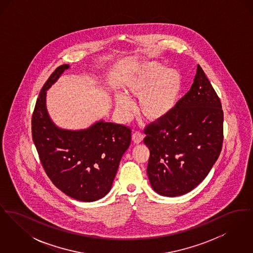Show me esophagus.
I'll return each mask as SVG.
<instances>
[{
    "instance_id": "1",
    "label": "esophagus",
    "mask_w": 253,
    "mask_h": 253,
    "mask_svg": "<svg viewBox=\"0 0 253 253\" xmlns=\"http://www.w3.org/2000/svg\"><path fill=\"white\" fill-rule=\"evenodd\" d=\"M143 138H144V135L139 132H135L134 133H132V140L133 143L135 144H139L143 141Z\"/></svg>"
}]
</instances>
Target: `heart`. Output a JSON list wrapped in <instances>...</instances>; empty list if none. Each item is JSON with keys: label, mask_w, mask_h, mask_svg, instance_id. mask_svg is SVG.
Here are the masks:
<instances>
[{"label": "heart", "mask_w": 253, "mask_h": 253, "mask_svg": "<svg viewBox=\"0 0 253 253\" xmlns=\"http://www.w3.org/2000/svg\"><path fill=\"white\" fill-rule=\"evenodd\" d=\"M124 95L115 97L116 108L129 119L133 113L131 97L139 98L140 114L151 122L167 118L176 108L183 90V78L174 68H166L159 61L135 65L122 82Z\"/></svg>", "instance_id": "b5f03b06"}]
</instances>
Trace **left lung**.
<instances>
[{
  "label": "left lung",
  "instance_id": "left-lung-1",
  "mask_svg": "<svg viewBox=\"0 0 253 253\" xmlns=\"http://www.w3.org/2000/svg\"><path fill=\"white\" fill-rule=\"evenodd\" d=\"M223 121L221 101L198 65L190 91L176 108L145 128L147 174L155 192L179 196L204 180L221 153Z\"/></svg>",
  "mask_w": 253,
  "mask_h": 253
}]
</instances>
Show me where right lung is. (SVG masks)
Returning a JSON list of instances; mask_svg holds the SVG:
<instances>
[{
    "instance_id": "right-lung-1",
    "label": "right lung",
    "mask_w": 253,
    "mask_h": 253,
    "mask_svg": "<svg viewBox=\"0 0 253 253\" xmlns=\"http://www.w3.org/2000/svg\"><path fill=\"white\" fill-rule=\"evenodd\" d=\"M69 68L59 66L42 88L32 116V137L53 184L76 200L93 202L110 192L131 143V130L103 120L82 130L58 127L49 117L46 91Z\"/></svg>"
}]
</instances>
